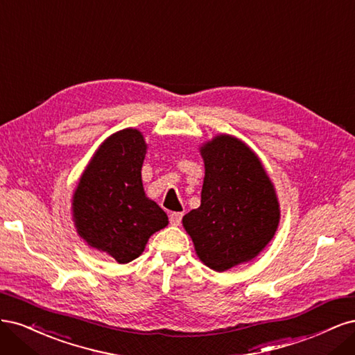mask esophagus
Here are the masks:
<instances>
[{
  "mask_svg": "<svg viewBox=\"0 0 355 355\" xmlns=\"http://www.w3.org/2000/svg\"><path fill=\"white\" fill-rule=\"evenodd\" d=\"M182 216H184V214H182V213L173 211V213H170L168 220H170L171 225H175V227H178V225L182 222Z\"/></svg>",
  "mask_w": 355,
  "mask_h": 355,
  "instance_id": "obj_1",
  "label": "esophagus"
}]
</instances>
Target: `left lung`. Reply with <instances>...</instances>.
Segmentation results:
<instances>
[{"mask_svg": "<svg viewBox=\"0 0 355 355\" xmlns=\"http://www.w3.org/2000/svg\"><path fill=\"white\" fill-rule=\"evenodd\" d=\"M201 155V206L182 222L204 265L222 272L259 254L274 237L280 209L259 158L239 139L220 135Z\"/></svg>", "mask_w": 355, "mask_h": 355, "instance_id": "8db88e82", "label": "left lung"}]
</instances>
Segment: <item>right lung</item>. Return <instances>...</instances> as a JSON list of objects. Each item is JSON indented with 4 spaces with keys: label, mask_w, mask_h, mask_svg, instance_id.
<instances>
[{
    "label": "right lung",
    "mask_w": 355,
    "mask_h": 355,
    "mask_svg": "<svg viewBox=\"0 0 355 355\" xmlns=\"http://www.w3.org/2000/svg\"><path fill=\"white\" fill-rule=\"evenodd\" d=\"M145 154L141 132L125 128L112 135L94 154L73 194L78 234L118 263L142 254L148 239L168 223L164 210L145 196Z\"/></svg>",
    "instance_id": "right-lung-1"
}]
</instances>
